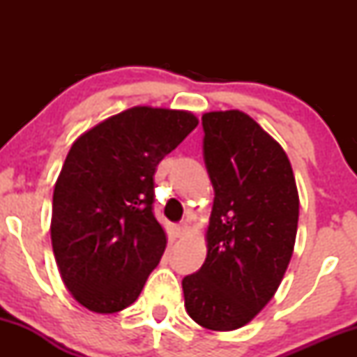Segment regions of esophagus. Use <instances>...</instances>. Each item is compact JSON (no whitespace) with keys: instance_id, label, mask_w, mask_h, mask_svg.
Returning a JSON list of instances; mask_svg holds the SVG:
<instances>
[{"instance_id":"esophagus-1","label":"esophagus","mask_w":357,"mask_h":357,"mask_svg":"<svg viewBox=\"0 0 357 357\" xmlns=\"http://www.w3.org/2000/svg\"><path fill=\"white\" fill-rule=\"evenodd\" d=\"M188 233V225L186 223H181V225H176L174 227V235L176 238H183L184 235Z\"/></svg>"}]
</instances>
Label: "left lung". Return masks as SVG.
Returning a JSON list of instances; mask_svg holds the SVG:
<instances>
[{
  "instance_id": "left-lung-1",
  "label": "left lung",
  "mask_w": 357,
  "mask_h": 357,
  "mask_svg": "<svg viewBox=\"0 0 357 357\" xmlns=\"http://www.w3.org/2000/svg\"><path fill=\"white\" fill-rule=\"evenodd\" d=\"M215 202L202 268L183 278L199 326L235 331L275 296L296 245L298 192L282 146L241 110L202 117Z\"/></svg>"
}]
</instances>
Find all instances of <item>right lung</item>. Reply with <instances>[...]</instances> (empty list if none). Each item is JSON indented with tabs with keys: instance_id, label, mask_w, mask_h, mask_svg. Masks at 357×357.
<instances>
[{
	"instance_id": "1",
	"label": "right lung",
	"mask_w": 357,
	"mask_h": 357,
	"mask_svg": "<svg viewBox=\"0 0 357 357\" xmlns=\"http://www.w3.org/2000/svg\"><path fill=\"white\" fill-rule=\"evenodd\" d=\"M196 126L188 110L139 105L72 144L53 191L52 247L65 287L92 312L129 307L158 267L166 233L153 211L155 167Z\"/></svg>"
}]
</instances>
